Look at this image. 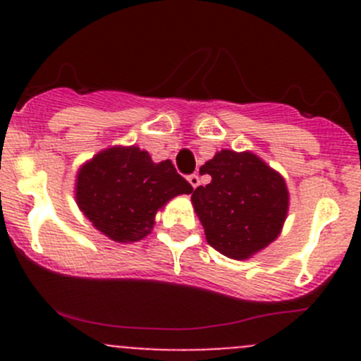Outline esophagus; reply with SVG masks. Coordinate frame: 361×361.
Segmentation results:
<instances>
[{
    "label": "esophagus",
    "mask_w": 361,
    "mask_h": 361,
    "mask_svg": "<svg viewBox=\"0 0 361 361\" xmlns=\"http://www.w3.org/2000/svg\"><path fill=\"white\" fill-rule=\"evenodd\" d=\"M187 180H188V183L192 185V188H197L199 183H201V180H199L197 174H190V176H188Z\"/></svg>",
    "instance_id": "obj_1"
}]
</instances>
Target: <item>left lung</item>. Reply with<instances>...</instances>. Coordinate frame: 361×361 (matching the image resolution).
I'll return each instance as SVG.
<instances>
[{
	"label": "left lung",
	"mask_w": 361,
	"mask_h": 361,
	"mask_svg": "<svg viewBox=\"0 0 361 361\" xmlns=\"http://www.w3.org/2000/svg\"><path fill=\"white\" fill-rule=\"evenodd\" d=\"M206 187L192 194V206L207 243L232 260H248L281 234L288 216L286 181L253 152L220 150L201 167Z\"/></svg>",
	"instance_id": "obj_1"
}]
</instances>
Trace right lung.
Returning a JSON list of instances; mask_svg holds the SVG:
<instances>
[{
    "instance_id": "obj_1",
    "label": "right lung",
    "mask_w": 361,
    "mask_h": 361,
    "mask_svg": "<svg viewBox=\"0 0 361 361\" xmlns=\"http://www.w3.org/2000/svg\"><path fill=\"white\" fill-rule=\"evenodd\" d=\"M192 190L171 160L154 162L136 145L97 152L80 166L75 180V201L83 216L122 245L147 238L154 231L155 214L171 199Z\"/></svg>"
}]
</instances>
